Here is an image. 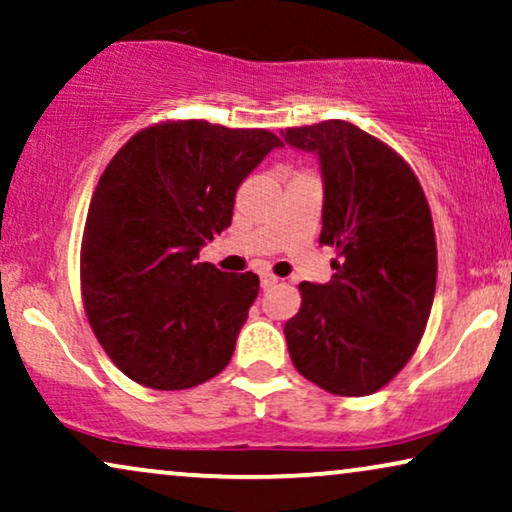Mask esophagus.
<instances>
[{
  "label": "esophagus",
  "instance_id": "34e87169",
  "mask_svg": "<svg viewBox=\"0 0 512 512\" xmlns=\"http://www.w3.org/2000/svg\"><path fill=\"white\" fill-rule=\"evenodd\" d=\"M276 283H278V278H276L274 274H262V288H264V290L274 288Z\"/></svg>",
  "mask_w": 512,
  "mask_h": 512
}]
</instances>
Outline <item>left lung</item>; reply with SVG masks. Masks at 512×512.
<instances>
[{
  "mask_svg": "<svg viewBox=\"0 0 512 512\" xmlns=\"http://www.w3.org/2000/svg\"><path fill=\"white\" fill-rule=\"evenodd\" d=\"M288 145L323 168V231L337 252L330 283H299L285 323L297 372L327 393L384 388L426 332L438 281L431 206L403 156L344 119L285 128Z\"/></svg>",
  "mask_w": 512,
  "mask_h": 512,
  "instance_id": "left-lung-1",
  "label": "left lung"
}]
</instances>
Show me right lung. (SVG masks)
<instances>
[{
	"mask_svg": "<svg viewBox=\"0 0 512 512\" xmlns=\"http://www.w3.org/2000/svg\"><path fill=\"white\" fill-rule=\"evenodd\" d=\"M283 142L267 128L159 121L112 156L81 238V299L93 335L128 379L182 391L229 365L260 292L199 250L227 229L236 189Z\"/></svg>",
	"mask_w": 512,
	"mask_h": 512,
	"instance_id": "right-lung-1",
	"label": "right lung"
}]
</instances>
